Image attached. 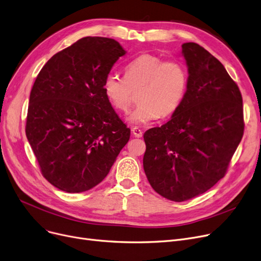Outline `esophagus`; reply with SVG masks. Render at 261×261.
I'll return each mask as SVG.
<instances>
[{
    "instance_id": "1",
    "label": "esophagus",
    "mask_w": 261,
    "mask_h": 261,
    "mask_svg": "<svg viewBox=\"0 0 261 261\" xmlns=\"http://www.w3.org/2000/svg\"><path fill=\"white\" fill-rule=\"evenodd\" d=\"M132 134L135 138H142L143 137V131L139 127H133L132 128Z\"/></svg>"
}]
</instances>
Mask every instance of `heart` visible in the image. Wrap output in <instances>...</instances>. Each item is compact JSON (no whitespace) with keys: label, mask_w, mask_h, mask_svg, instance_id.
Listing matches in <instances>:
<instances>
[{"label":"heart","mask_w":261,"mask_h":261,"mask_svg":"<svg viewBox=\"0 0 261 261\" xmlns=\"http://www.w3.org/2000/svg\"><path fill=\"white\" fill-rule=\"evenodd\" d=\"M188 85L186 66L177 60L163 61L152 54H142L124 68V77L109 74L103 92L116 111L126 113L133 93L140 103L128 116L134 124H145L172 115L182 101Z\"/></svg>","instance_id":"b5f03b06"}]
</instances>
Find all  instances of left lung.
<instances>
[{
  "label": "left lung",
  "instance_id": "1",
  "mask_svg": "<svg viewBox=\"0 0 261 261\" xmlns=\"http://www.w3.org/2000/svg\"><path fill=\"white\" fill-rule=\"evenodd\" d=\"M182 55L186 95L171 120L144 134L147 179L173 201L194 198L221 180L244 131L240 89L222 63L195 42L184 43Z\"/></svg>",
  "mask_w": 261,
  "mask_h": 261
}]
</instances>
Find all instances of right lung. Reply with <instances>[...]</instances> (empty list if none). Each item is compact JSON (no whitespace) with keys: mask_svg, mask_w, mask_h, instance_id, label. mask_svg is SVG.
<instances>
[{"mask_svg":"<svg viewBox=\"0 0 261 261\" xmlns=\"http://www.w3.org/2000/svg\"><path fill=\"white\" fill-rule=\"evenodd\" d=\"M126 51L106 37H84L42 67L30 95L25 133L42 176L67 193L93 189L130 139L103 92Z\"/></svg>","mask_w":261,"mask_h":261,"instance_id":"1","label":"right lung"}]
</instances>
